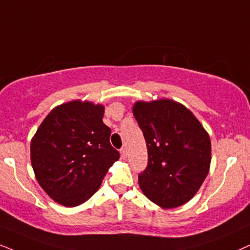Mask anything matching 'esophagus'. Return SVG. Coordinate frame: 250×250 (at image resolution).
<instances>
[{
    "mask_svg": "<svg viewBox=\"0 0 250 250\" xmlns=\"http://www.w3.org/2000/svg\"><path fill=\"white\" fill-rule=\"evenodd\" d=\"M120 153H121L122 159H127V148L122 147L121 150H120Z\"/></svg>",
    "mask_w": 250,
    "mask_h": 250,
    "instance_id": "esophagus-1",
    "label": "esophagus"
}]
</instances>
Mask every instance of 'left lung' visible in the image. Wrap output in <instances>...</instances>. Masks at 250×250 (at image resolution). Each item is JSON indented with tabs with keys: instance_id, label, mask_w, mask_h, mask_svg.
I'll return each instance as SVG.
<instances>
[{
	"instance_id": "obj_1",
	"label": "left lung",
	"mask_w": 250,
	"mask_h": 250,
	"mask_svg": "<svg viewBox=\"0 0 250 250\" xmlns=\"http://www.w3.org/2000/svg\"><path fill=\"white\" fill-rule=\"evenodd\" d=\"M132 113L146 142L148 162L141 190L163 209L190 201L210 170L211 141L196 116L170 99L136 102Z\"/></svg>"
}]
</instances>
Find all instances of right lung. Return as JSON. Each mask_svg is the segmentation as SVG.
<instances>
[{
    "label": "right lung",
    "instance_id": "1",
    "mask_svg": "<svg viewBox=\"0 0 250 250\" xmlns=\"http://www.w3.org/2000/svg\"><path fill=\"white\" fill-rule=\"evenodd\" d=\"M102 104L72 100L50 110L31 141L40 187L63 207L83 204L102 186L120 153L109 143Z\"/></svg>",
    "mask_w": 250,
    "mask_h": 250
}]
</instances>
